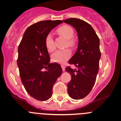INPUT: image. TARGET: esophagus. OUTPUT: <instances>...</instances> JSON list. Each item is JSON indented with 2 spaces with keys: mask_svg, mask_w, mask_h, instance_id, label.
<instances>
[{
  "mask_svg": "<svg viewBox=\"0 0 121 121\" xmlns=\"http://www.w3.org/2000/svg\"><path fill=\"white\" fill-rule=\"evenodd\" d=\"M61 68H62V69H63V71H65V67H64V65H61Z\"/></svg>",
  "mask_w": 121,
  "mask_h": 121,
  "instance_id": "obj_1",
  "label": "esophagus"
}]
</instances>
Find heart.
Instances as JSON below:
<instances>
[{
	"label": "heart",
	"mask_w": 121,
	"mask_h": 121,
	"mask_svg": "<svg viewBox=\"0 0 121 121\" xmlns=\"http://www.w3.org/2000/svg\"><path fill=\"white\" fill-rule=\"evenodd\" d=\"M57 32L67 39L65 46L73 47L74 45V41L72 39L74 36V30L68 25H63L60 27L57 30ZM45 44L47 51L52 52L55 49L53 36L51 33L48 34L45 39ZM71 55V51L69 49H64L62 50H57L52 55V60L54 62L63 63L69 58Z\"/></svg>",
	"instance_id": "obj_1"
}]
</instances>
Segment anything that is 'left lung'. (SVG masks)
<instances>
[{
  "label": "left lung",
  "instance_id": "obj_1",
  "mask_svg": "<svg viewBox=\"0 0 121 121\" xmlns=\"http://www.w3.org/2000/svg\"><path fill=\"white\" fill-rule=\"evenodd\" d=\"M63 22L72 26L77 32V50L69 63L74 64L78 69L68 67L65 71L71 76L67 84L68 95L74 99H80L90 93L95 82L101 58L99 39L92 26L84 20L71 18Z\"/></svg>",
  "mask_w": 121,
  "mask_h": 121
}]
</instances>
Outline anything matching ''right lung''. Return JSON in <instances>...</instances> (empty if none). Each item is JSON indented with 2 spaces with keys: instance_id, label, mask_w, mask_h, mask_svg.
<instances>
[{
  "instance_id": "right-lung-1",
  "label": "right lung",
  "mask_w": 121,
  "mask_h": 121,
  "mask_svg": "<svg viewBox=\"0 0 121 121\" xmlns=\"http://www.w3.org/2000/svg\"><path fill=\"white\" fill-rule=\"evenodd\" d=\"M61 23L44 20L32 24L25 31L18 48L17 63L22 82L27 93L39 101L52 97L53 85L63 71L59 64L50 63L45 44L47 35Z\"/></svg>"
}]
</instances>
